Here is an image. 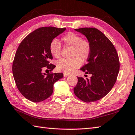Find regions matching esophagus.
I'll return each instance as SVG.
<instances>
[{"label":"esophagus","mask_w":135,"mask_h":135,"mask_svg":"<svg viewBox=\"0 0 135 135\" xmlns=\"http://www.w3.org/2000/svg\"><path fill=\"white\" fill-rule=\"evenodd\" d=\"M70 75V74L68 73H64V77H66V76H69Z\"/></svg>","instance_id":"34e87169"}]
</instances>
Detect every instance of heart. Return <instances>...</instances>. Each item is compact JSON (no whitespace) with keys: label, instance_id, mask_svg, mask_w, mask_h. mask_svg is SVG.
Instances as JSON below:
<instances>
[{"label":"heart","instance_id":"obj_1","mask_svg":"<svg viewBox=\"0 0 135 135\" xmlns=\"http://www.w3.org/2000/svg\"><path fill=\"white\" fill-rule=\"evenodd\" d=\"M65 46L72 47L69 59H62L57 62L58 70L70 73L80 67L82 61L88 59L91 53V46L88 41L84 40L78 34L68 33L62 38ZM50 51L52 56L59 59L61 55V46L59 40L54 38L50 44Z\"/></svg>","mask_w":135,"mask_h":135}]
</instances>
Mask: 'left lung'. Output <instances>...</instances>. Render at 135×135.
I'll list each match as a JSON object with an SVG mask.
<instances>
[{"mask_svg": "<svg viewBox=\"0 0 135 135\" xmlns=\"http://www.w3.org/2000/svg\"><path fill=\"white\" fill-rule=\"evenodd\" d=\"M75 30L85 36L90 44V55L81 70L92 76L89 80L78 76L74 92L84 102L98 101L109 93L117 81L119 71L117 50L106 36L95 28H80Z\"/></svg>", "mask_w": 135, "mask_h": 135, "instance_id": "left-lung-1", "label": "left lung"}]
</instances>
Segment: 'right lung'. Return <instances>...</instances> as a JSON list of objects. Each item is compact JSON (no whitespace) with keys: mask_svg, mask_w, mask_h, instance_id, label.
<instances>
[{"mask_svg":"<svg viewBox=\"0 0 135 135\" xmlns=\"http://www.w3.org/2000/svg\"><path fill=\"white\" fill-rule=\"evenodd\" d=\"M66 28L43 27L34 30L21 42L13 62V75L16 86L26 99L34 102L44 101L51 95L55 82L63 77L62 73L46 74L55 66L50 64L51 41Z\"/></svg>","mask_w":135,"mask_h":135,"instance_id":"1","label":"right lung"}]
</instances>
